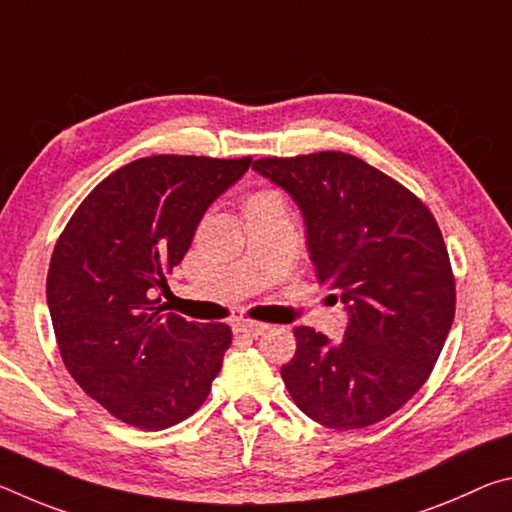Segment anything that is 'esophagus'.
I'll list each match as a JSON object with an SVG mask.
<instances>
[{"label":"esophagus","instance_id":"obj_1","mask_svg":"<svg viewBox=\"0 0 512 512\" xmlns=\"http://www.w3.org/2000/svg\"><path fill=\"white\" fill-rule=\"evenodd\" d=\"M268 329L266 323H253V320H239L235 323V332L250 336V339H257V336H262Z\"/></svg>","mask_w":512,"mask_h":512}]
</instances>
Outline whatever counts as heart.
<instances>
[{
  "label": "heart",
  "instance_id": "1",
  "mask_svg": "<svg viewBox=\"0 0 512 512\" xmlns=\"http://www.w3.org/2000/svg\"><path fill=\"white\" fill-rule=\"evenodd\" d=\"M268 194H271V192H262V194H255L253 198H259V196H268Z\"/></svg>",
  "mask_w": 512,
  "mask_h": 512
}]
</instances>
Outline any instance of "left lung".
Masks as SVG:
<instances>
[{
	"instance_id": "8db88e82",
	"label": "left lung",
	"mask_w": 512,
	"mask_h": 512,
	"mask_svg": "<svg viewBox=\"0 0 512 512\" xmlns=\"http://www.w3.org/2000/svg\"><path fill=\"white\" fill-rule=\"evenodd\" d=\"M253 169L298 205L318 282L348 314L339 343L293 329L284 386L329 429L370 427L420 391L452 329L456 289L438 223L409 189L348 153L266 158Z\"/></svg>"
}]
</instances>
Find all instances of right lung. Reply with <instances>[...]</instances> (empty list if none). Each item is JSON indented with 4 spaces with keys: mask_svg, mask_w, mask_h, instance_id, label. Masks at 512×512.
<instances>
[{
    "mask_svg": "<svg viewBox=\"0 0 512 512\" xmlns=\"http://www.w3.org/2000/svg\"><path fill=\"white\" fill-rule=\"evenodd\" d=\"M253 158H140L92 189L54 248L47 305L65 366L92 400L133 427L189 418L219 375L232 332L158 307L216 198Z\"/></svg>",
    "mask_w": 512,
    "mask_h": 512,
    "instance_id": "right-lung-1",
    "label": "right lung"
}]
</instances>
